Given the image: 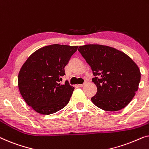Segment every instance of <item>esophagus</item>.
<instances>
[{
    "label": "esophagus",
    "mask_w": 149,
    "mask_h": 149,
    "mask_svg": "<svg viewBox=\"0 0 149 149\" xmlns=\"http://www.w3.org/2000/svg\"><path fill=\"white\" fill-rule=\"evenodd\" d=\"M85 85V83H83V84H81V85H78V86L79 87H82L83 85Z\"/></svg>",
    "instance_id": "esophagus-1"
}]
</instances>
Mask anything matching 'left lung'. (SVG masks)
<instances>
[{
    "instance_id": "left-lung-1",
    "label": "left lung",
    "mask_w": 149,
    "mask_h": 149,
    "mask_svg": "<svg viewBox=\"0 0 149 149\" xmlns=\"http://www.w3.org/2000/svg\"><path fill=\"white\" fill-rule=\"evenodd\" d=\"M78 51L92 70L97 93L91 98L100 109L117 111L125 108L138 91L141 74L125 53L101 45H85Z\"/></svg>"
}]
</instances>
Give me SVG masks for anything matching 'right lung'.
Instances as JSON below:
<instances>
[{"instance_id":"add662e5","label":"right lung","mask_w":149,"mask_h":149,"mask_svg":"<svg viewBox=\"0 0 149 149\" xmlns=\"http://www.w3.org/2000/svg\"><path fill=\"white\" fill-rule=\"evenodd\" d=\"M78 46L54 44L34 52L22 65L18 87L26 104L38 113L50 115L66 107L74 87L60 82L64 67Z\"/></svg>"}]
</instances>
